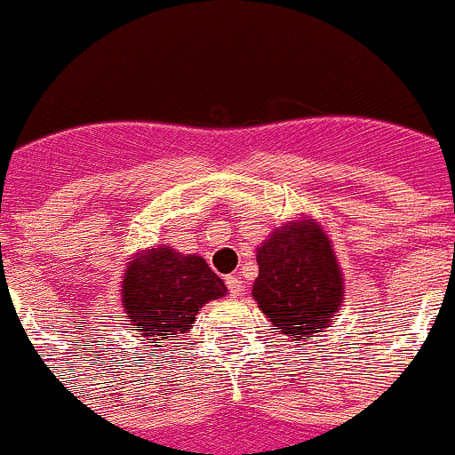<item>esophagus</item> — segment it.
Returning a JSON list of instances; mask_svg holds the SVG:
<instances>
[{"mask_svg":"<svg viewBox=\"0 0 455 455\" xmlns=\"http://www.w3.org/2000/svg\"><path fill=\"white\" fill-rule=\"evenodd\" d=\"M225 283H228V288H230V292L235 297L243 295V281H241L239 275H230V276H225Z\"/></svg>","mask_w":455,"mask_h":455,"instance_id":"obj_1","label":"esophagus"}]
</instances>
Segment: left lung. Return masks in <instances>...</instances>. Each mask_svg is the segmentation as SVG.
<instances>
[{"label": "left lung", "mask_w": 455, "mask_h": 455, "mask_svg": "<svg viewBox=\"0 0 455 455\" xmlns=\"http://www.w3.org/2000/svg\"><path fill=\"white\" fill-rule=\"evenodd\" d=\"M252 297L276 332L301 346L326 331L344 301V275L313 216L276 228L257 248Z\"/></svg>", "instance_id": "8db88e82"}]
</instances>
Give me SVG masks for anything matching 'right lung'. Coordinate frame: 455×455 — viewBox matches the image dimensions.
Listing matches in <instances>:
<instances>
[{
    "label": "right lung",
    "mask_w": 455,
    "mask_h": 455,
    "mask_svg": "<svg viewBox=\"0 0 455 455\" xmlns=\"http://www.w3.org/2000/svg\"><path fill=\"white\" fill-rule=\"evenodd\" d=\"M228 295L223 279L198 254L172 245L140 250L127 263L120 283L127 328L158 348L185 335L198 310Z\"/></svg>",
    "instance_id": "obj_1"
}]
</instances>
